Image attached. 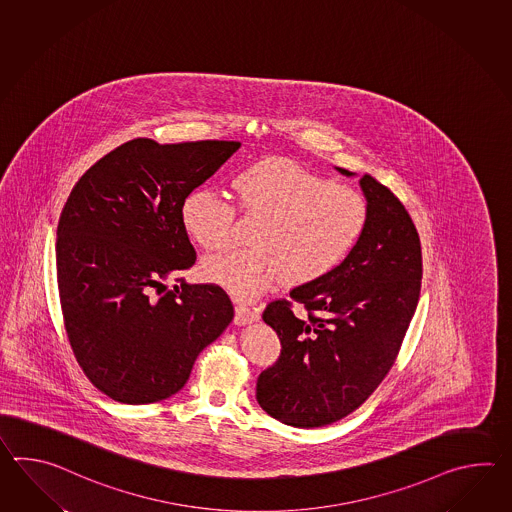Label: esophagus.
<instances>
[{"label": "esophagus", "mask_w": 512, "mask_h": 512, "mask_svg": "<svg viewBox=\"0 0 512 512\" xmlns=\"http://www.w3.org/2000/svg\"><path fill=\"white\" fill-rule=\"evenodd\" d=\"M259 319V314L257 312H253L250 307H246L244 303H237V307H235V325H250L253 321H257Z\"/></svg>", "instance_id": "34e87169"}]
</instances>
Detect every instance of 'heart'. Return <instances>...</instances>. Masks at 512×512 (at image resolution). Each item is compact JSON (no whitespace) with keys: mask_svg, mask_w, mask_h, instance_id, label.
I'll return each instance as SVG.
<instances>
[{"mask_svg":"<svg viewBox=\"0 0 512 512\" xmlns=\"http://www.w3.org/2000/svg\"><path fill=\"white\" fill-rule=\"evenodd\" d=\"M239 207L262 216L253 231V250L207 259V281L240 299L262 296L277 284H308L338 268L362 239L369 207L364 194L332 183L283 158L242 167L231 180ZM182 224L204 250L228 248L233 207L211 189L183 198Z\"/></svg>","mask_w":512,"mask_h":512,"instance_id":"1","label":"heart"}]
</instances>
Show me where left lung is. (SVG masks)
Wrapping results in <instances>:
<instances>
[{
  "label": "left lung",
  "instance_id": "obj_1",
  "mask_svg": "<svg viewBox=\"0 0 512 512\" xmlns=\"http://www.w3.org/2000/svg\"><path fill=\"white\" fill-rule=\"evenodd\" d=\"M360 189L369 207L362 239L338 268L290 292L307 316H294L286 301L262 312L283 349L257 380V402L288 426H325L364 404L395 362L419 303L421 240L406 207L369 174Z\"/></svg>",
  "mask_w": 512,
  "mask_h": 512
}]
</instances>
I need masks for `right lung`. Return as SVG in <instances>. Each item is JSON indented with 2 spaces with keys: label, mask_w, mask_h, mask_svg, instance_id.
<instances>
[{
  "label": "right lung",
  "mask_w": 512,
  "mask_h": 512,
  "mask_svg": "<svg viewBox=\"0 0 512 512\" xmlns=\"http://www.w3.org/2000/svg\"><path fill=\"white\" fill-rule=\"evenodd\" d=\"M239 141L159 145L132 139L84 172L60 215L57 279L69 343L86 376L123 404L172 397L194 360L228 329L215 284L167 281L193 266L183 198Z\"/></svg>",
  "instance_id": "1"
}]
</instances>
